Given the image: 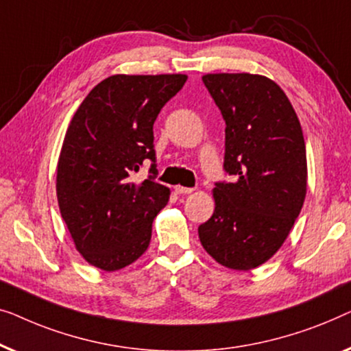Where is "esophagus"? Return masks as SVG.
<instances>
[{
	"label": "esophagus",
	"mask_w": 351,
	"mask_h": 351,
	"mask_svg": "<svg viewBox=\"0 0 351 351\" xmlns=\"http://www.w3.org/2000/svg\"><path fill=\"white\" fill-rule=\"evenodd\" d=\"M194 189H191V187H182V186H175V192L176 194H191V192Z\"/></svg>",
	"instance_id": "1"
}]
</instances>
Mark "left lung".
I'll return each mask as SVG.
<instances>
[{"label": "left lung", "mask_w": 351, "mask_h": 351, "mask_svg": "<svg viewBox=\"0 0 351 351\" xmlns=\"http://www.w3.org/2000/svg\"><path fill=\"white\" fill-rule=\"evenodd\" d=\"M205 87L226 121L224 169L234 182L213 189L215 211L199 239L216 263L251 270L288 239L307 194V152L293 105L272 79L208 73Z\"/></svg>", "instance_id": "obj_1"}]
</instances>
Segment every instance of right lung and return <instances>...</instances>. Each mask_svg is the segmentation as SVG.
<instances>
[{
  "mask_svg": "<svg viewBox=\"0 0 351 351\" xmlns=\"http://www.w3.org/2000/svg\"><path fill=\"white\" fill-rule=\"evenodd\" d=\"M186 75H114L88 92L73 116L57 164V200L76 250L116 272L145 254L152 221L170 199L152 178L132 181L156 160L152 125Z\"/></svg>",
  "mask_w": 351,
  "mask_h": 351,
  "instance_id": "1",
  "label": "right lung"
}]
</instances>
